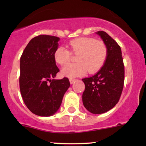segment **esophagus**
Listing matches in <instances>:
<instances>
[{"instance_id": "1", "label": "esophagus", "mask_w": 146, "mask_h": 146, "mask_svg": "<svg viewBox=\"0 0 146 146\" xmlns=\"http://www.w3.org/2000/svg\"><path fill=\"white\" fill-rule=\"evenodd\" d=\"M75 80H75V79H72V78H71V79H70V80H69V82H70V83H71V84H73V82H74Z\"/></svg>"}]
</instances>
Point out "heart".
Wrapping results in <instances>:
<instances>
[{
  "mask_svg": "<svg viewBox=\"0 0 146 146\" xmlns=\"http://www.w3.org/2000/svg\"><path fill=\"white\" fill-rule=\"evenodd\" d=\"M70 52L59 46L53 54L54 60L60 65L66 64L71 59V53L77 55L75 63H70L62 69V73L68 78L82 76L86 73H95L101 69L108 56V47L104 41L93 38L81 37L68 43Z\"/></svg>",
  "mask_w": 146,
  "mask_h": 146,
  "instance_id": "b5f03b06",
  "label": "heart"
}]
</instances>
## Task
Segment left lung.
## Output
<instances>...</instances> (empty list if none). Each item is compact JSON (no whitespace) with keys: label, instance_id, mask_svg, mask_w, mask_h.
I'll return each instance as SVG.
<instances>
[{"label":"left lung","instance_id":"obj_1","mask_svg":"<svg viewBox=\"0 0 146 146\" xmlns=\"http://www.w3.org/2000/svg\"><path fill=\"white\" fill-rule=\"evenodd\" d=\"M108 47V56L96 74L84 78L85 90L82 102L93 114H102L112 109L121 97L124 84V65L119 45L105 31H98Z\"/></svg>","mask_w":146,"mask_h":146}]
</instances>
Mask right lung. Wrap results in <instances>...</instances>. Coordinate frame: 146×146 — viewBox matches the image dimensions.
Listing matches in <instances>:
<instances>
[{"mask_svg":"<svg viewBox=\"0 0 146 146\" xmlns=\"http://www.w3.org/2000/svg\"><path fill=\"white\" fill-rule=\"evenodd\" d=\"M58 37L40 35L32 38L21 57L19 83L22 98L31 113L48 117L58 111L70 86L67 78L55 80L60 71L53 54Z\"/></svg>","mask_w":146,"mask_h":146,"instance_id":"add662e5","label":"right lung"}]
</instances>
